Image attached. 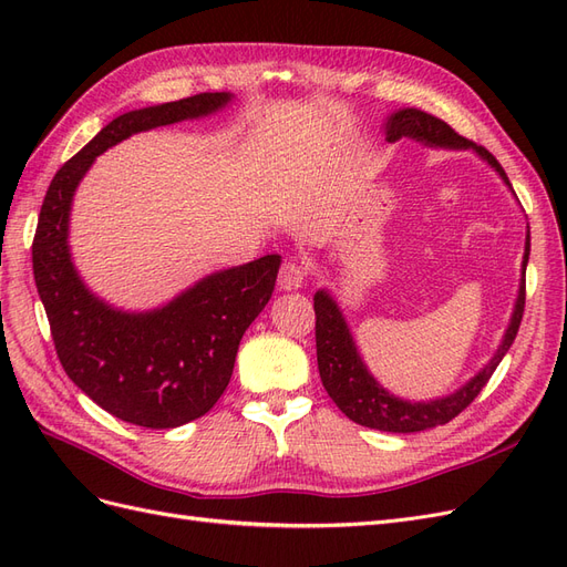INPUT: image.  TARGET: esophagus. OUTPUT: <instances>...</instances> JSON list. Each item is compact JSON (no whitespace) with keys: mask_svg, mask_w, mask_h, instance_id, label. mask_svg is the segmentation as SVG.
<instances>
[{"mask_svg":"<svg viewBox=\"0 0 567 567\" xmlns=\"http://www.w3.org/2000/svg\"><path fill=\"white\" fill-rule=\"evenodd\" d=\"M305 279H307L305 265L293 260V257H288V260L279 269V286L284 290H293V288H300L305 284Z\"/></svg>","mask_w":567,"mask_h":567,"instance_id":"34e87169","label":"esophagus"}]
</instances>
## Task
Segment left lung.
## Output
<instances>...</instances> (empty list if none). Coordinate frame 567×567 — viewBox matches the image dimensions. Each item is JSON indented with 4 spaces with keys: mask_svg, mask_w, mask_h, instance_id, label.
Here are the masks:
<instances>
[{
    "mask_svg": "<svg viewBox=\"0 0 567 567\" xmlns=\"http://www.w3.org/2000/svg\"><path fill=\"white\" fill-rule=\"evenodd\" d=\"M385 130H388V142H400L409 136V140L425 142L433 146L473 148L511 186L504 167L485 146H480L466 140V136H461L444 123V120L431 113L404 109L400 113L390 115ZM527 257H529V236L525 246L523 269L527 267ZM523 312H525V279L518 293L516 312H513L502 348L496 350L492 362L480 371L471 383L450 394V398H442L435 402H404L400 398H392L388 390H383L379 383H375V379L367 371L364 362L357 354L352 336L348 331L346 319H342L338 310V305L329 298V293L319 290L315 296V315H317L315 331H317V364H319L321 383L342 414L359 425L375 427V431H385V433H416V431H425V427L444 425L452 419H456L461 411L477 398L480 390L487 385L494 369L499 367L504 354L508 352L513 340L518 336Z\"/></svg>",
    "mask_w": 567,
    "mask_h": 567,
    "instance_id": "left-lung-1",
    "label": "left lung"
}]
</instances>
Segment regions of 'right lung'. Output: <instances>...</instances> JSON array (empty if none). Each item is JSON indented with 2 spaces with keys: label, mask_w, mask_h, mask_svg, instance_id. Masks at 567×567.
<instances>
[{
  "label": "right lung",
  "mask_w": 567,
  "mask_h": 567,
  "mask_svg": "<svg viewBox=\"0 0 567 567\" xmlns=\"http://www.w3.org/2000/svg\"><path fill=\"white\" fill-rule=\"evenodd\" d=\"M227 92H203L115 117L51 179L32 238V274L63 371L115 419L142 427L196 421L227 390L238 342L265 310L281 265L265 255L217 271L163 310H111L82 286L68 255V213L78 182L99 153L134 132L208 115Z\"/></svg>",
  "instance_id": "obj_1"
}]
</instances>
